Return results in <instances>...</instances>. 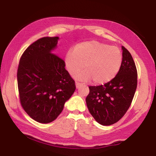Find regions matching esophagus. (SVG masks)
I'll use <instances>...</instances> for the list:
<instances>
[{
  "label": "esophagus",
  "mask_w": 156,
  "mask_h": 156,
  "mask_svg": "<svg viewBox=\"0 0 156 156\" xmlns=\"http://www.w3.org/2000/svg\"><path fill=\"white\" fill-rule=\"evenodd\" d=\"M82 86V83H79V82H76V88H80Z\"/></svg>",
  "instance_id": "esophagus-1"
}]
</instances>
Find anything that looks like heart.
<instances>
[{
    "mask_svg": "<svg viewBox=\"0 0 156 156\" xmlns=\"http://www.w3.org/2000/svg\"><path fill=\"white\" fill-rule=\"evenodd\" d=\"M122 62V53L118 48L97 41L80 42L65 56L66 68L70 74L74 76L84 67L85 71L75 78L82 81L91 80L98 85L116 77Z\"/></svg>",
    "mask_w": 156,
    "mask_h": 156,
    "instance_id": "1",
    "label": "heart"
}]
</instances>
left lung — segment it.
Segmentation results:
<instances>
[{
  "label": "left lung",
  "instance_id": "obj_1",
  "mask_svg": "<svg viewBox=\"0 0 156 156\" xmlns=\"http://www.w3.org/2000/svg\"><path fill=\"white\" fill-rule=\"evenodd\" d=\"M123 62L114 79L103 85L88 87V111L99 124L109 126L122 118L129 109L137 85V72L133 57L122 47Z\"/></svg>",
  "mask_w": 156,
  "mask_h": 156
}]
</instances>
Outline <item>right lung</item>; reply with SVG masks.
<instances>
[{"instance_id":"add662e5","label":"right lung","mask_w":156,"mask_h":156,"mask_svg":"<svg viewBox=\"0 0 156 156\" xmlns=\"http://www.w3.org/2000/svg\"><path fill=\"white\" fill-rule=\"evenodd\" d=\"M59 39L44 37L30 45L17 69L21 104L33 120L42 124L55 120L76 90L64 61L52 53Z\"/></svg>"}]
</instances>
